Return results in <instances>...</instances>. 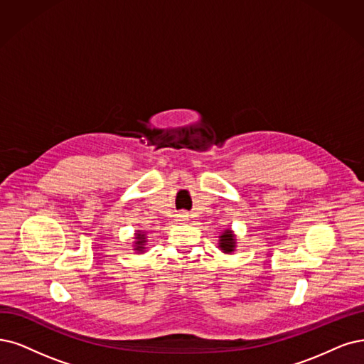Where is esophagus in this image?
I'll return each mask as SVG.
<instances>
[{"mask_svg":"<svg viewBox=\"0 0 364 364\" xmlns=\"http://www.w3.org/2000/svg\"><path fill=\"white\" fill-rule=\"evenodd\" d=\"M189 220V214L187 213H180L178 214V222H187Z\"/></svg>","mask_w":364,"mask_h":364,"instance_id":"esophagus-1","label":"esophagus"}]
</instances>
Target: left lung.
<instances>
[{
    "label": "left lung",
    "mask_w": 364,
    "mask_h": 364,
    "mask_svg": "<svg viewBox=\"0 0 364 364\" xmlns=\"http://www.w3.org/2000/svg\"><path fill=\"white\" fill-rule=\"evenodd\" d=\"M223 253H232L237 247V237L234 231L231 230H225L219 235V246H218Z\"/></svg>",
    "instance_id": "1"
}]
</instances>
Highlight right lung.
I'll return each mask as SVG.
<instances>
[{
    "label": "right lung",
    "mask_w": 364,
    "mask_h": 364,
    "mask_svg": "<svg viewBox=\"0 0 364 364\" xmlns=\"http://www.w3.org/2000/svg\"><path fill=\"white\" fill-rule=\"evenodd\" d=\"M146 232L136 231L134 234V241H133V250L136 253H144L146 250Z\"/></svg>",
    "instance_id": "right-lung-1"
}]
</instances>
